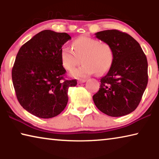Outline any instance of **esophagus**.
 Returning a JSON list of instances; mask_svg holds the SVG:
<instances>
[{
	"mask_svg": "<svg viewBox=\"0 0 159 159\" xmlns=\"http://www.w3.org/2000/svg\"><path fill=\"white\" fill-rule=\"evenodd\" d=\"M86 80H87L86 79H79L78 81H79V83H85Z\"/></svg>",
	"mask_w": 159,
	"mask_h": 159,
	"instance_id": "esophagus-1",
	"label": "esophagus"
}]
</instances>
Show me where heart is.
<instances>
[{"mask_svg":"<svg viewBox=\"0 0 159 159\" xmlns=\"http://www.w3.org/2000/svg\"><path fill=\"white\" fill-rule=\"evenodd\" d=\"M73 48L64 45L61 49L60 56L64 68L71 71L80 61L83 64L75 69L71 75L76 78H85L98 72L103 74L108 71L114 61L112 48L106 43L88 36H81L73 42Z\"/></svg>","mask_w":159,"mask_h":159,"instance_id":"obj_1","label":"heart"}]
</instances>
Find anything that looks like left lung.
<instances>
[{
    "instance_id": "left-lung-1",
    "label": "left lung",
    "mask_w": 159,
    "mask_h": 159,
    "mask_svg": "<svg viewBox=\"0 0 159 159\" xmlns=\"http://www.w3.org/2000/svg\"><path fill=\"white\" fill-rule=\"evenodd\" d=\"M95 36L110 45L114 58L100 79V88L93 97L94 103L110 116L127 115L138 107L147 88V57L139 43L128 34L113 29L98 32Z\"/></svg>"
}]
</instances>
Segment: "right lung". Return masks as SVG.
I'll use <instances>...</instances> for the list:
<instances>
[{"label": "right lung", "instance_id": "right-lung-1", "mask_svg": "<svg viewBox=\"0 0 159 159\" xmlns=\"http://www.w3.org/2000/svg\"><path fill=\"white\" fill-rule=\"evenodd\" d=\"M71 39L66 33L44 30L20 48L12 79L21 106L30 114L50 118L60 114L68 102L69 87L77 80H65L61 49Z\"/></svg>", "mask_w": 159, "mask_h": 159}]
</instances>
